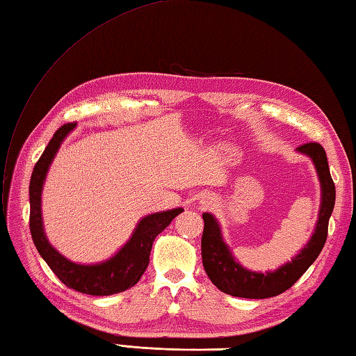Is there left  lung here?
<instances>
[{
    "label": "left lung",
    "mask_w": 356,
    "mask_h": 356,
    "mask_svg": "<svg viewBox=\"0 0 356 356\" xmlns=\"http://www.w3.org/2000/svg\"><path fill=\"white\" fill-rule=\"evenodd\" d=\"M300 152L309 155L318 172L321 183V209L317 228L309 243L292 259V262L280 266L274 273H252L236 262L230 250L222 241L216 219L204 213V232L201 239L202 265L210 280L218 289L233 297L268 298L279 296L289 289L302 277L314 260L318 257L327 239L329 218L335 205V184L330 177L327 156L320 143H305L297 147Z\"/></svg>",
    "instance_id": "1"
}]
</instances>
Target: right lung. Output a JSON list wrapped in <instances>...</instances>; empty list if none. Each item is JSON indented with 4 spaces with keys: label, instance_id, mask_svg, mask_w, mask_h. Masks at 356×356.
<instances>
[{
    "label": "right lung",
    "instance_id": "obj_1",
    "mask_svg": "<svg viewBox=\"0 0 356 356\" xmlns=\"http://www.w3.org/2000/svg\"><path fill=\"white\" fill-rule=\"evenodd\" d=\"M74 128V123H67L54 132L50 143L39 156L30 178V233L39 254L58 275V279L82 294L111 296L136 285L149 265L152 243L155 238L177 218L183 209L154 213L140 220L132 238L114 257L97 265H79L60 256L47 241L41 216V191L49 170V165L67 134Z\"/></svg>",
    "mask_w": 356,
    "mask_h": 356
}]
</instances>
